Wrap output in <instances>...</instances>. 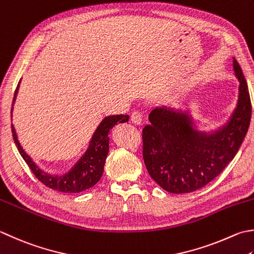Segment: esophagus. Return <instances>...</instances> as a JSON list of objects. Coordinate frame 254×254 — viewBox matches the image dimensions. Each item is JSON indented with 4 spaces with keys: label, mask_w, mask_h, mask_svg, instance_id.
I'll use <instances>...</instances> for the list:
<instances>
[{
    "label": "esophagus",
    "mask_w": 254,
    "mask_h": 254,
    "mask_svg": "<svg viewBox=\"0 0 254 254\" xmlns=\"http://www.w3.org/2000/svg\"><path fill=\"white\" fill-rule=\"evenodd\" d=\"M142 112H140L138 110H135L133 111L131 113V121L134 123V124H141L142 122Z\"/></svg>",
    "instance_id": "esophagus-1"
}]
</instances>
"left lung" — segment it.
Returning a JSON list of instances; mask_svg holds the SVG:
<instances>
[{
	"mask_svg": "<svg viewBox=\"0 0 254 254\" xmlns=\"http://www.w3.org/2000/svg\"><path fill=\"white\" fill-rule=\"evenodd\" d=\"M239 79V100L230 121L219 131L206 134L193 128L184 112L156 108L142 130L143 160L150 176L173 193L195 191L225 170L245 140L251 120V100L240 64L233 58Z\"/></svg>",
	"mask_w": 254,
	"mask_h": 254,
	"instance_id": "1",
	"label": "left lung"
}]
</instances>
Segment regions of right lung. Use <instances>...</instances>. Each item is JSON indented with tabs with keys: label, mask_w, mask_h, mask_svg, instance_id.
<instances>
[{
	"label": "right lung",
	"mask_w": 254,
	"mask_h": 254,
	"mask_svg": "<svg viewBox=\"0 0 254 254\" xmlns=\"http://www.w3.org/2000/svg\"><path fill=\"white\" fill-rule=\"evenodd\" d=\"M19 83V82H18ZM18 90V84L14 93L13 104L16 98ZM13 109V108H12ZM12 116V111H11ZM128 120L127 114H119V116H111L104 118L102 122L99 124L96 132L93 133L88 150L83 154L82 157L77 162L70 171L63 176H52L47 173L43 172L32 158L29 157L19 144L15 128L12 124V133L14 142L21 154L24 161L26 162L28 167L31 168L33 174L37 180L43 183L45 186L52 188L54 190L76 193L86 190H89L100 181L103 174L104 163L109 152V132L116 126L117 123H123Z\"/></svg>",
	"instance_id": "right-lung-1"
}]
</instances>
